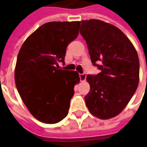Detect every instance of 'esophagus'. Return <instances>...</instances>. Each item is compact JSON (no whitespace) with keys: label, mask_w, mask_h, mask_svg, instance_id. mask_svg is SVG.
I'll return each instance as SVG.
<instances>
[{"label":"esophagus","mask_w":147,"mask_h":147,"mask_svg":"<svg viewBox=\"0 0 147 147\" xmlns=\"http://www.w3.org/2000/svg\"><path fill=\"white\" fill-rule=\"evenodd\" d=\"M86 78H87V74L85 73H82V74H79V78H80V81L83 82L86 80Z\"/></svg>","instance_id":"34e87169"}]
</instances>
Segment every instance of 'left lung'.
<instances>
[{"label":"left lung","mask_w":147,"mask_h":147,"mask_svg":"<svg viewBox=\"0 0 147 147\" xmlns=\"http://www.w3.org/2000/svg\"><path fill=\"white\" fill-rule=\"evenodd\" d=\"M79 32L92 65L100 70L87 76L90 84L85 96L87 107L99 119L113 118L125 108L138 88V53L120 29L103 21L82 20Z\"/></svg>","instance_id":"8db88e82"}]
</instances>
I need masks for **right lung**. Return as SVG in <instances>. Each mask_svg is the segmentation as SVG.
<instances>
[{
  "label": "right lung",
  "instance_id": "add662e5",
  "mask_svg": "<svg viewBox=\"0 0 147 147\" xmlns=\"http://www.w3.org/2000/svg\"><path fill=\"white\" fill-rule=\"evenodd\" d=\"M79 21L49 22L28 37L17 57L14 80L23 102L37 119L55 123L66 117L76 71L58 69L68 45L78 36Z\"/></svg>",
  "mask_w": 147,
  "mask_h": 147
}]
</instances>
